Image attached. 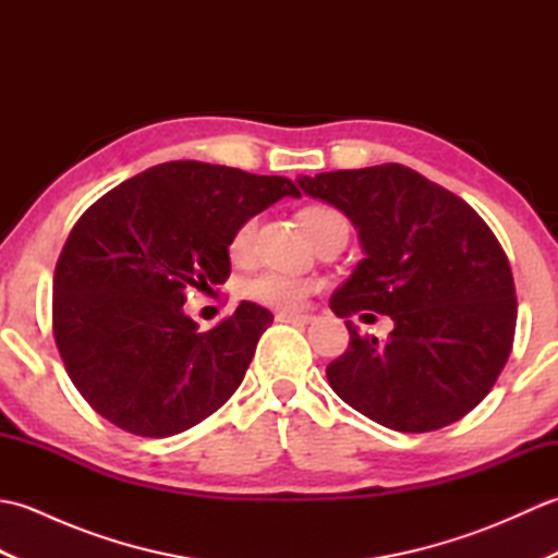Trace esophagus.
<instances>
[{
  "label": "esophagus",
  "mask_w": 558,
  "mask_h": 558,
  "mask_svg": "<svg viewBox=\"0 0 558 558\" xmlns=\"http://www.w3.org/2000/svg\"><path fill=\"white\" fill-rule=\"evenodd\" d=\"M276 318L282 324H310V322H314L312 314H298V312H278Z\"/></svg>",
  "instance_id": "esophagus-1"
}]
</instances>
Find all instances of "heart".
<instances>
[{
    "mask_svg": "<svg viewBox=\"0 0 558 558\" xmlns=\"http://www.w3.org/2000/svg\"><path fill=\"white\" fill-rule=\"evenodd\" d=\"M300 220L304 225V230L310 232V236L322 228V225L330 222V220H342L340 213L330 206H306L300 213ZM254 234H256V220L254 218H246L240 225H236V230L230 236V244H228V252L234 260H242L252 252V244H254ZM314 292V286L310 280L304 278H290V276H282V272H258V276L248 278L244 282V294L248 300H254L258 304H266V306H278V310H298L306 300H310V294Z\"/></svg>",
    "mask_w": 558,
    "mask_h": 558,
    "instance_id": "b5f03b06",
    "label": "heart"
}]
</instances>
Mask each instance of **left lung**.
Listing matches in <instances>:
<instances>
[{
    "instance_id": "1",
    "label": "left lung",
    "mask_w": 558,
    "mask_h": 558,
    "mask_svg": "<svg viewBox=\"0 0 558 558\" xmlns=\"http://www.w3.org/2000/svg\"><path fill=\"white\" fill-rule=\"evenodd\" d=\"M304 194L340 208L364 258L330 298L340 318H393L386 340L357 333L326 366L330 388L396 432H434L475 410L511 354V264L477 210L405 165L302 177Z\"/></svg>"
}]
</instances>
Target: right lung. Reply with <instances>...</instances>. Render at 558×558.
Here are the masks:
<instances>
[{"mask_svg": "<svg viewBox=\"0 0 558 558\" xmlns=\"http://www.w3.org/2000/svg\"><path fill=\"white\" fill-rule=\"evenodd\" d=\"M282 196L288 177L162 162L100 196L71 228L52 282V333L71 384L120 429H192L240 388L272 314L242 302L198 330L186 290L230 278V236Z\"/></svg>", "mask_w": 558, "mask_h": 558, "instance_id": "add662e5", "label": "right lung"}]
</instances>
